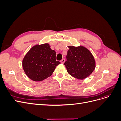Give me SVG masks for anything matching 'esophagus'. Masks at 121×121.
I'll list each match as a JSON object with an SVG mask.
<instances>
[{
  "instance_id": "34e87169",
  "label": "esophagus",
  "mask_w": 121,
  "mask_h": 121,
  "mask_svg": "<svg viewBox=\"0 0 121 121\" xmlns=\"http://www.w3.org/2000/svg\"><path fill=\"white\" fill-rule=\"evenodd\" d=\"M65 62V60L64 59V58H63V59H62L60 61V63L61 64H64V63Z\"/></svg>"
}]
</instances>
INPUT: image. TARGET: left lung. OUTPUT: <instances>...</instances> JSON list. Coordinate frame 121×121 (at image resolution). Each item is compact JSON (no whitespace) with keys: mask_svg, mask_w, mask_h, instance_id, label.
I'll return each instance as SVG.
<instances>
[{"mask_svg":"<svg viewBox=\"0 0 121 121\" xmlns=\"http://www.w3.org/2000/svg\"><path fill=\"white\" fill-rule=\"evenodd\" d=\"M68 47L67 61L64 64L68 73L80 80L89 77L95 68V61L92 53L83 46Z\"/></svg>","mask_w":121,"mask_h":121,"instance_id":"8db88e82","label":"left lung"}]
</instances>
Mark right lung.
I'll return each instance as SVG.
<instances>
[{
	"mask_svg": "<svg viewBox=\"0 0 121 121\" xmlns=\"http://www.w3.org/2000/svg\"><path fill=\"white\" fill-rule=\"evenodd\" d=\"M60 63L48 43L33 46L25 55L22 65L25 74L34 81H41L52 75Z\"/></svg>",
	"mask_w": 121,
	"mask_h": 121,
	"instance_id": "1",
	"label": "right lung"
}]
</instances>
